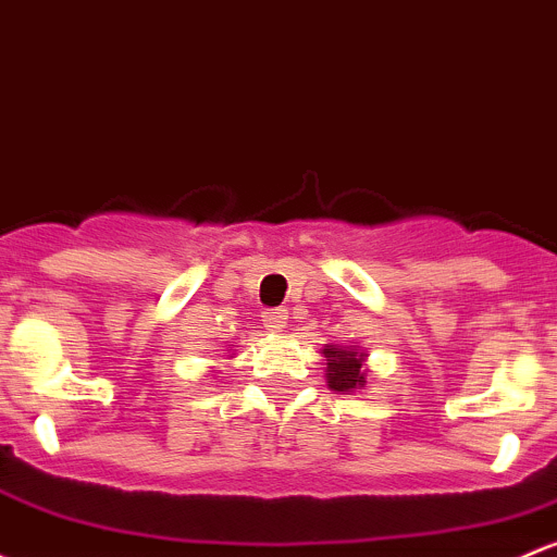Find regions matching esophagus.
Segmentation results:
<instances>
[{
    "label": "esophagus",
    "instance_id": "1",
    "mask_svg": "<svg viewBox=\"0 0 557 557\" xmlns=\"http://www.w3.org/2000/svg\"><path fill=\"white\" fill-rule=\"evenodd\" d=\"M261 322L269 333H283L285 325H288V309H267L261 314Z\"/></svg>",
    "mask_w": 557,
    "mask_h": 557
}]
</instances>
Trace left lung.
Listing matches in <instances>:
<instances>
[{
    "label": "left lung",
    "mask_w": 557,
    "mask_h": 557,
    "mask_svg": "<svg viewBox=\"0 0 557 557\" xmlns=\"http://www.w3.org/2000/svg\"><path fill=\"white\" fill-rule=\"evenodd\" d=\"M325 354V377L327 386L333 391H357L364 388V377H368V370H364V357L368 354L362 348H348V346H325L322 348Z\"/></svg>",
    "instance_id": "1"
}]
</instances>
